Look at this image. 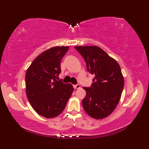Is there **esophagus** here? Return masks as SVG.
I'll use <instances>...</instances> for the list:
<instances>
[{
  "instance_id": "esophagus-1",
  "label": "esophagus",
  "mask_w": 149,
  "mask_h": 149,
  "mask_svg": "<svg viewBox=\"0 0 149 149\" xmlns=\"http://www.w3.org/2000/svg\"><path fill=\"white\" fill-rule=\"evenodd\" d=\"M81 88V86L79 84H76V85H74V88L75 89H79Z\"/></svg>"
}]
</instances>
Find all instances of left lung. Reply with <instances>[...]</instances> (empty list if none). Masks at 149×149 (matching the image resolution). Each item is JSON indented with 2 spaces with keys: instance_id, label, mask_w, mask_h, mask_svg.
<instances>
[{
  "instance_id": "8db88e82",
  "label": "left lung",
  "mask_w": 149,
  "mask_h": 149,
  "mask_svg": "<svg viewBox=\"0 0 149 149\" xmlns=\"http://www.w3.org/2000/svg\"><path fill=\"white\" fill-rule=\"evenodd\" d=\"M86 63L87 70L95 75L90 88L83 87L86 95L83 106L88 115L99 120L108 116L121 98L124 79L116 60L99 47L75 46Z\"/></svg>"
}]
</instances>
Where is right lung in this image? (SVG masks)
<instances>
[{
  "mask_svg": "<svg viewBox=\"0 0 149 149\" xmlns=\"http://www.w3.org/2000/svg\"><path fill=\"white\" fill-rule=\"evenodd\" d=\"M69 47H54L34 59L26 74L28 100L34 111L47 118H54L65 108L74 91L70 84L56 80L61 72L60 63Z\"/></svg>",
  "mask_w": 149,
  "mask_h": 149,
  "instance_id": "add662e5",
  "label": "right lung"
}]
</instances>
